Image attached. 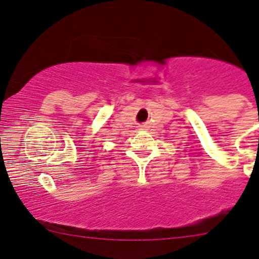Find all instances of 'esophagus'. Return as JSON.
<instances>
[{"instance_id":"1","label":"esophagus","mask_w":259,"mask_h":259,"mask_svg":"<svg viewBox=\"0 0 259 259\" xmlns=\"http://www.w3.org/2000/svg\"><path fill=\"white\" fill-rule=\"evenodd\" d=\"M145 127H146L145 124H142V126H140V128H145Z\"/></svg>"}]
</instances>
